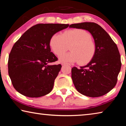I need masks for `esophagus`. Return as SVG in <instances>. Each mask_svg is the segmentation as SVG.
Wrapping results in <instances>:
<instances>
[{"label":"esophagus","mask_w":126,"mask_h":126,"mask_svg":"<svg viewBox=\"0 0 126 126\" xmlns=\"http://www.w3.org/2000/svg\"><path fill=\"white\" fill-rule=\"evenodd\" d=\"M62 64V65H65V64Z\"/></svg>","instance_id":"obj_1"}]
</instances>
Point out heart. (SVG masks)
Listing matches in <instances>:
<instances>
[{
    "label": "heart",
    "instance_id": "b5f03b06",
    "mask_svg": "<svg viewBox=\"0 0 126 126\" xmlns=\"http://www.w3.org/2000/svg\"><path fill=\"white\" fill-rule=\"evenodd\" d=\"M88 32L82 29H74L64 32L63 34L55 33L51 37L49 45L55 55H59L66 48L67 44L72 43L71 52L59 57L62 63L78 62L84 64L90 62L96 52V45Z\"/></svg>",
    "mask_w": 126,
    "mask_h": 126
}]
</instances>
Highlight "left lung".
<instances>
[{
    "label": "left lung",
    "instance_id": "obj_1",
    "mask_svg": "<svg viewBox=\"0 0 126 126\" xmlns=\"http://www.w3.org/2000/svg\"><path fill=\"white\" fill-rule=\"evenodd\" d=\"M70 28L88 31L93 36L96 52L88 64L72 68L76 88L83 95L101 97L114 88L121 68V56L116 44L102 28L93 22L72 24Z\"/></svg>",
    "mask_w": 126,
    "mask_h": 126
}]
</instances>
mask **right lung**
Masks as SVG:
<instances>
[{"label":"right lung","mask_w":126,"mask_h":126,"mask_svg":"<svg viewBox=\"0 0 126 126\" xmlns=\"http://www.w3.org/2000/svg\"><path fill=\"white\" fill-rule=\"evenodd\" d=\"M69 24H38L15 43L9 55L8 73L14 88L26 97L44 96L52 91L62 65H48L58 60L50 52L53 35Z\"/></svg>","instance_id":"add662e5"}]
</instances>
